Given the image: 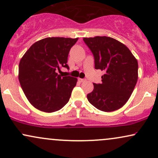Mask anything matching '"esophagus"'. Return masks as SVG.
<instances>
[{
    "mask_svg": "<svg viewBox=\"0 0 158 158\" xmlns=\"http://www.w3.org/2000/svg\"><path fill=\"white\" fill-rule=\"evenodd\" d=\"M78 80H79V81H80V82H83V81H85V79H80V78H79V79H78Z\"/></svg>",
    "mask_w": 158,
    "mask_h": 158,
    "instance_id": "obj_1",
    "label": "esophagus"
}]
</instances>
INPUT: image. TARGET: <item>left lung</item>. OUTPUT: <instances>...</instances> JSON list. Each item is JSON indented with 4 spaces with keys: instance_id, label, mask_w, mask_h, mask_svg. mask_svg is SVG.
<instances>
[{
    "instance_id": "8db88e82",
    "label": "left lung",
    "mask_w": 158,
    "mask_h": 158,
    "mask_svg": "<svg viewBox=\"0 0 158 158\" xmlns=\"http://www.w3.org/2000/svg\"><path fill=\"white\" fill-rule=\"evenodd\" d=\"M94 56L95 68L103 70L102 83H94L87 95L88 101L105 112L118 110L131 97L138 79V63L130 50L117 40L107 36L84 38Z\"/></svg>"
}]
</instances>
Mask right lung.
Wrapping results in <instances>:
<instances>
[{
	"instance_id": "right-lung-1",
	"label": "right lung",
	"mask_w": 158,
	"mask_h": 158,
	"mask_svg": "<svg viewBox=\"0 0 158 158\" xmlns=\"http://www.w3.org/2000/svg\"><path fill=\"white\" fill-rule=\"evenodd\" d=\"M77 40L45 38L34 43L20 60V84L29 102L38 110L52 113L68 102L77 79L62 77L57 72L69 68V52Z\"/></svg>"
}]
</instances>
